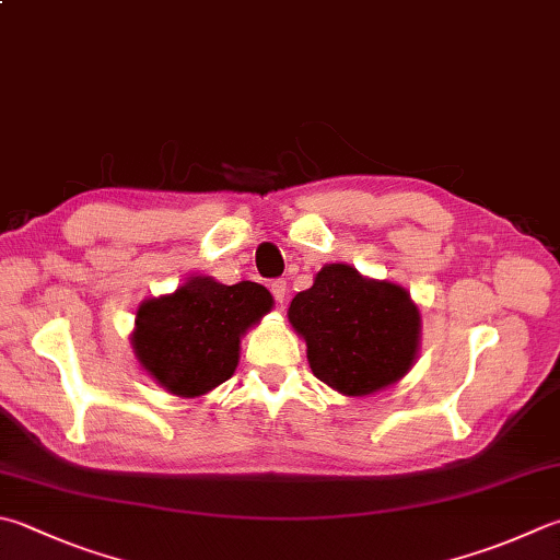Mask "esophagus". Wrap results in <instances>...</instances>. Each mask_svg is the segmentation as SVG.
I'll list each match as a JSON object with an SVG mask.
<instances>
[{"label": "esophagus", "instance_id": "esophagus-1", "mask_svg": "<svg viewBox=\"0 0 560 560\" xmlns=\"http://www.w3.org/2000/svg\"><path fill=\"white\" fill-rule=\"evenodd\" d=\"M270 290H272V298L278 300V304H282L284 298H288V282H284V280H276V282H272Z\"/></svg>", "mask_w": 560, "mask_h": 560}]
</instances>
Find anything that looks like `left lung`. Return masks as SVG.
<instances>
[{
	"label": "left lung",
	"mask_w": 560,
	"mask_h": 560,
	"mask_svg": "<svg viewBox=\"0 0 560 560\" xmlns=\"http://www.w3.org/2000/svg\"><path fill=\"white\" fill-rule=\"evenodd\" d=\"M288 319L307 343L312 373L346 397H368L417 363L421 314L402 284L365 278L348 262H326Z\"/></svg>",
	"instance_id": "8db88e82"
}]
</instances>
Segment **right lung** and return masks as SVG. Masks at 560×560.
<instances>
[{
  "label": "right lung",
  "mask_w": 560,
  "mask_h": 560,
  "mask_svg": "<svg viewBox=\"0 0 560 560\" xmlns=\"http://www.w3.org/2000/svg\"><path fill=\"white\" fill-rule=\"evenodd\" d=\"M258 282L195 276L136 310L131 348L141 371L171 395L195 399L236 373L241 339L272 310Z\"/></svg>",
  "instance_id": "right-lung-1"
}]
</instances>
